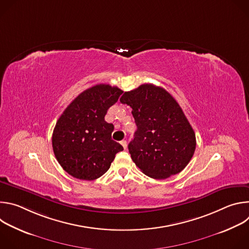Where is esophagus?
Masks as SVG:
<instances>
[{
	"label": "esophagus",
	"instance_id": "esophagus-1",
	"mask_svg": "<svg viewBox=\"0 0 249 249\" xmlns=\"http://www.w3.org/2000/svg\"><path fill=\"white\" fill-rule=\"evenodd\" d=\"M120 144H121V145H122V147H123V148H124V149H126V148H127V142H126V141H125V140H123V141H121V142H120Z\"/></svg>",
	"mask_w": 249,
	"mask_h": 249
}]
</instances>
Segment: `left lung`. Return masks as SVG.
Returning <instances> with one entry per match:
<instances>
[{"label": "left lung", "mask_w": 249, "mask_h": 249, "mask_svg": "<svg viewBox=\"0 0 249 249\" xmlns=\"http://www.w3.org/2000/svg\"><path fill=\"white\" fill-rule=\"evenodd\" d=\"M120 102L132 108L137 131L128 149L141 171L165 179L183 170L194 155L196 137L173 96L160 87L144 84L124 92Z\"/></svg>", "instance_id": "obj_1"}]
</instances>
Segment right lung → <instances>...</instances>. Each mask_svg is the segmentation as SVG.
Here are the masks:
<instances>
[{
    "instance_id": "1",
    "label": "right lung",
    "mask_w": 249,
    "mask_h": 249,
    "mask_svg": "<svg viewBox=\"0 0 249 249\" xmlns=\"http://www.w3.org/2000/svg\"><path fill=\"white\" fill-rule=\"evenodd\" d=\"M122 90L100 84L80 93L58 119L52 135L54 155L75 178L94 180L107 171L123 147L111 139L114 126L104 120Z\"/></svg>"
}]
</instances>
